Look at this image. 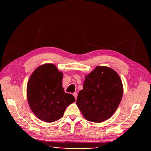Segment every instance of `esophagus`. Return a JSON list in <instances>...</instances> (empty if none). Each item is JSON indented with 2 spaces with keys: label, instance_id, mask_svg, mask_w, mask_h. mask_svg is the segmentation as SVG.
Wrapping results in <instances>:
<instances>
[{
  "label": "esophagus",
  "instance_id": "esophagus-1",
  "mask_svg": "<svg viewBox=\"0 0 151 151\" xmlns=\"http://www.w3.org/2000/svg\"><path fill=\"white\" fill-rule=\"evenodd\" d=\"M77 95H78V94H77V93H73V96H75V99H76V98H77Z\"/></svg>",
  "mask_w": 151,
  "mask_h": 151
}]
</instances>
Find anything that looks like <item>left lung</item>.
<instances>
[{
  "label": "left lung",
  "instance_id": "left-lung-1",
  "mask_svg": "<svg viewBox=\"0 0 151 151\" xmlns=\"http://www.w3.org/2000/svg\"><path fill=\"white\" fill-rule=\"evenodd\" d=\"M123 85L115 70L98 66L85 76L76 105L88 121L101 122L113 115L121 103Z\"/></svg>",
  "mask_w": 151,
  "mask_h": 151
}]
</instances>
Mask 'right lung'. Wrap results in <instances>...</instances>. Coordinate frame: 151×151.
I'll return each mask as SVG.
<instances>
[{"label": "right lung", "instance_id": "right-lung-1", "mask_svg": "<svg viewBox=\"0 0 151 151\" xmlns=\"http://www.w3.org/2000/svg\"><path fill=\"white\" fill-rule=\"evenodd\" d=\"M63 73L55 65L46 63L33 71L27 86V100L35 116L41 121L59 120L75 97L65 93L62 86Z\"/></svg>", "mask_w": 151, "mask_h": 151}]
</instances>
